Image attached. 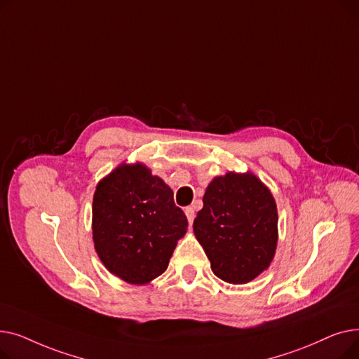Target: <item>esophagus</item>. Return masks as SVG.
<instances>
[{
	"label": "esophagus",
	"mask_w": 359,
	"mask_h": 359,
	"mask_svg": "<svg viewBox=\"0 0 359 359\" xmlns=\"http://www.w3.org/2000/svg\"><path fill=\"white\" fill-rule=\"evenodd\" d=\"M184 214L187 217V221H189V225H192V222L195 219V210L192 208V206H187V208H184Z\"/></svg>",
	"instance_id": "esophagus-1"
}]
</instances>
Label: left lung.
Wrapping results in <instances>:
<instances>
[{
  "mask_svg": "<svg viewBox=\"0 0 359 359\" xmlns=\"http://www.w3.org/2000/svg\"><path fill=\"white\" fill-rule=\"evenodd\" d=\"M194 233L212 272L229 284H248L266 271L278 243V211L253 173L214 177L203 195Z\"/></svg>",
  "mask_w": 359,
  "mask_h": 359,
  "instance_id": "8db88e82",
  "label": "left lung"
}]
</instances>
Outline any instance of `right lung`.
Listing matches in <instances>:
<instances>
[{"label": "right lung", "instance_id": "1", "mask_svg": "<svg viewBox=\"0 0 359 359\" xmlns=\"http://www.w3.org/2000/svg\"><path fill=\"white\" fill-rule=\"evenodd\" d=\"M91 227L106 269L128 284L145 285L167 269L187 218L163 179L141 163H123L97 183Z\"/></svg>", "mask_w": 359, "mask_h": 359}]
</instances>
